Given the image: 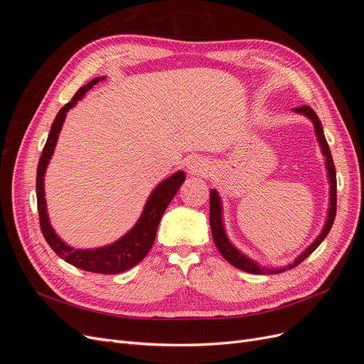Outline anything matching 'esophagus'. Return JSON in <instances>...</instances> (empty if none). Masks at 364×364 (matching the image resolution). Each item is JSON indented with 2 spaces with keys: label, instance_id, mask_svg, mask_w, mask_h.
<instances>
[{
  "label": "esophagus",
  "instance_id": "1",
  "mask_svg": "<svg viewBox=\"0 0 364 364\" xmlns=\"http://www.w3.org/2000/svg\"><path fill=\"white\" fill-rule=\"evenodd\" d=\"M209 168H211V162L203 156L191 158L188 162V174L191 176H205Z\"/></svg>",
  "mask_w": 364,
  "mask_h": 364
}]
</instances>
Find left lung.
Here are the masks:
<instances>
[{
    "mask_svg": "<svg viewBox=\"0 0 364 364\" xmlns=\"http://www.w3.org/2000/svg\"><path fill=\"white\" fill-rule=\"evenodd\" d=\"M293 112L301 114L304 117H306L308 119L311 121L314 126V132L317 136V142L321 146L322 155L325 158V167H326V174H328V183H329V206H328V214H326V222L323 225V229L321 230V234L317 235V238L313 241V243L308 246L299 257H296V259L293 262H290L289 266L284 267H264L261 266L259 262H257L255 259H252L250 257H247L246 253L241 252L238 247H235L232 245V241L228 238L226 229H225V222H223V205H222V199L217 193L215 188L211 190V196H209V225H211V232H213V238L214 243L218 249V252L222 253L223 258L235 266L237 269L247 272V273H255V274H273V273H281L284 270H289L296 267L297 264H301L306 257H310L311 253L321 246L322 241L325 240V237L329 234V230L333 228L334 218H336V211H337V181H336V167L333 162V156L331 151H329L328 142L325 139L323 135V129H322V123L318 117L316 115V112L313 111L311 107L308 106H301V107H294Z\"/></svg>",
    "mask_w": 364,
    "mask_h": 364,
    "instance_id": "obj_1",
    "label": "left lung"
}]
</instances>
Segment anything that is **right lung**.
Instances as JSON below:
<instances>
[{
  "instance_id": "1",
  "label": "right lung",
  "mask_w": 364,
  "mask_h": 364,
  "mask_svg": "<svg viewBox=\"0 0 364 364\" xmlns=\"http://www.w3.org/2000/svg\"><path fill=\"white\" fill-rule=\"evenodd\" d=\"M106 77H95L94 80L82 86L79 91L75 92L73 100L65 105L59 114L54 118L48 139L46 142V147L42 150V155L38 164V174H36V196H38V211H39V222L41 230L43 237H46L50 247L58 253V255L67 261L71 266L82 269L86 272L102 273V274H117L121 272H126L136 266L138 262L144 259V257L155 243L156 230L161 222V217L165 213V209L173 200L176 193L179 191L181 185L185 181V173L182 170L176 171L170 178L164 179L156 185V188L151 191L149 199L142 209V214L138 218V222L130 230L118 238L115 243L106 245L102 247L94 249H75L54 232V229L50 223V217L47 213V200H46V186H43V178H46V171L51 156L56 149L59 134L62 126L65 123V118L70 109H73L77 102L82 100L85 94L91 90L94 85L105 80Z\"/></svg>"
}]
</instances>
